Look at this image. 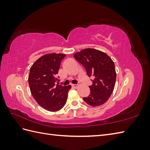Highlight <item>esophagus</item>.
Instances as JSON below:
<instances>
[{
    "instance_id": "obj_1",
    "label": "esophagus",
    "mask_w": 150,
    "mask_h": 150,
    "mask_svg": "<svg viewBox=\"0 0 150 150\" xmlns=\"http://www.w3.org/2000/svg\"><path fill=\"white\" fill-rule=\"evenodd\" d=\"M71 86H72L73 88H77L78 87V85L77 84H71Z\"/></svg>"
}]
</instances>
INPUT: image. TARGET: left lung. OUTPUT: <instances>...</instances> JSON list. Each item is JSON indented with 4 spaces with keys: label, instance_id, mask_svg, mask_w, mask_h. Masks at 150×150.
<instances>
[{
    "label": "left lung",
    "instance_id": "left-lung-1",
    "mask_svg": "<svg viewBox=\"0 0 150 150\" xmlns=\"http://www.w3.org/2000/svg\"><path fill=\"white\" fill-rule=\"evenodd\" d=\"M73 56L84 67L89 77L94 78L93 84L89 86L90 95L84 97V100L93 107L103 105L109 99L115 84L113 61L106 53L93 48L84 49Z\"/></svg>",
    "mask_w": 150,
    "mask_h": 150
}]
</instances>
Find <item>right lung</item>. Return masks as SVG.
Wrapping results in <instances>:
<instances>
[{"label":"right lung","mask_w":150,"mask_h":150,"mask_svg":"<svg viewBox=\"0 0 150 150\" xmlns=\"http://www.w3.org/2000/svg\"><path fill=\"white\" fill-rule=\"evenodd\" d=\"M65 56V54L55 53L42 56L31 66L28 76L30 89L35 100L44 109L53 112L64 106L71 89L70 85H59V79L57 78L60 62Z\"/></svg>","instance_id":"add662e5"}]
</instances>
